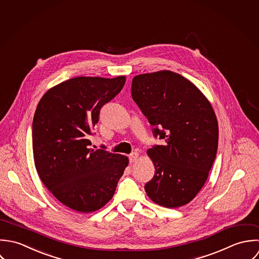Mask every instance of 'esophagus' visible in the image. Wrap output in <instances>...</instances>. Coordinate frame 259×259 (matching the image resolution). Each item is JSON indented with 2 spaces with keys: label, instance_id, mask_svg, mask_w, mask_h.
Returning <instances> with one entry per match:
<instances>
[{
  "label": "esophagus",
  "instance_id": "esophagus-1",
  "mask_svg": "<svg viewBox=\"0 0 259 259\" xmlns=\"http://www.w3.org/2000/svg\"><path fill=\"white\" fill-rule=\"evenodd\" d=\"M138 153L137 152H132L130 155H129V160H130V162L132 163V162H135L136 160H137V158H138Z\"/></svg>",
  "mask_w": 259,
  "mask_h": 259
}]
</instances>
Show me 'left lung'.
<instances>
[{"instance_id": "1", "label": "left lung", "mask_w": 259, "mask_h": 259, "mask_svg": "<svg viewBox=\"0 0 259 259\" xmlns=\"http://www.w3.org/2000/svg\"><path fill=\"white\" fill-rule=\"evenodd\" d=\"M131 94L154 137L164 140L147 151L155 174L145 191L161 206H183L204 185L216 157L218 123L213 108L194 84L171 71L135 76Z\"/></svg>"}]
</instances>
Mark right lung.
<instances>
[{
    "mask_svg": "<svg viewBox=\"0 0 259 259\" xmlns=\"http://www.w3.org/2000/svg\"><path fill=\"white\" fill-rule=\"evenodd\" d=\"M125 76L77 77L51 88L33 119V153L44 185L75 211H96L113 197L126 156L91 148L102 106L122 90Z\"/></svg>",
    "mask_w": 259,
    "mask_h": 259,
    "instance_id": "right-lung-1",
    "label": "right lung"
}]
</instances>
